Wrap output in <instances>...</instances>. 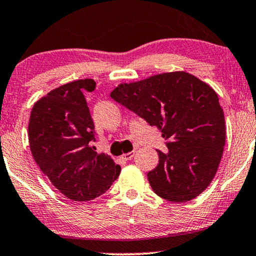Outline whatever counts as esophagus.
Here are the masks:
<instances>
[{
	"instance_id": "34e87169",
	"label": "esophagus",
	"mask_w": 256,
	"mask_h": 256,
	"mask_svg": "<svg viewBox=\"0 0 256 256\" xmlns=\"http://www.w3.org/2000/svg\"><path fill=\"white\" fill-rule=\"evenodd\" d=\"M134 154H135L134 150H132V152H130L124 154V155H122V158H124V160H132V156H134Z\"/></svg>"
}]
</instances>
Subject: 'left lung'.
Here are the masks:
<instances>
[{
	"mask_svg": "<svg viewBox=\"0 0 256 256\" xmlns=\"http://www.w3.org/2000/svg\"><path fill=\"white\" fill-rule=\"evenodd\" d=\"M110 98L162 132L169 152L148 172L160 197L185 202L202 194L218 170L225 146L224 110L208 84L170 72L118 85Z\"/></svg>",
	"mask_w": 256,
	"mask_h": 256,
	"instance_id": "obj_1",
	"label": "left lung"
}]
</instances>
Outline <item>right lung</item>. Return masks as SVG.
I'll return each mask as SVG.
<instances>
[{
  "label": "right lung",
  "instance_id": "1",
  "mask_svg": "<svg viewBox=\"0 0 256 256\" xmlns=\"http://www.w3.org/2000/svg\"><path fill=\"white\" fill-rule=\"evenodd\" d=\"M96 85L93 79L65 84L38 100L30 115L34 160L52 185L76 202L104 194L121 171L110 156L90 146L96 130L84 93L93 92Z\"/></svg>",
  "mask_w": 256,
  "mask_h": 256
}]
</instances>
